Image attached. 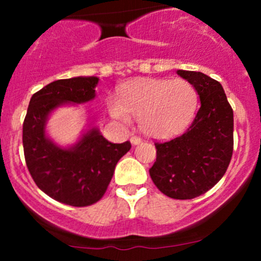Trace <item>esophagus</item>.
Instances as JSON below:
<instances>
[{"instance_id":"34e87169","label":"esophagus","mask_w":261,"mask_h":261,"mask_svg":"<svg viewBox=\"0 0 261 261\" xmlns=\"http://www.w3.org/2000/svg\"><path fill=\"white\" fill-rule=\"evenodd\" d=\"M130 141L133 145H140V143L142 142V139H140V137H137V136H131Z\"/></svg>"}]
</instances>
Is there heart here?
Returning <instances> with one entry per match:
<instances>
[{
	"mask_svg": "<svg viewBox=\"0 0 261 261\" xmlns=\"http://www.w3.org/2000/svg\"><path fill=\"white\" fill-rule=\"evenodd\" d=\"M199 94L182 79H139L122 86L119 99L109 98L108 110L121 124L139 119L147 136L167 140L178 136L195 116Z\"/></svg>",
	"mask_w": 261,
	"mask_h": 261,
	"instance_id": "heart-1",
	"label": "heart"
}]
</instances>
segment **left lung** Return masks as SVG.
Instances as JSON below:
<instances>
[{
	"label": "left lung",
	"mask_w": 261,
	"mask_h": 261,
	"mask_svg": "<svg viewBox=\"0 0 261 261\" xmlns=\"http://www.w3.org/2000/svg\"><path fill=\"white\" fill-rule=\"evenodd\" d=\"M176 73L194 85L201 106L181 136L154 143L157 158L149 175L164 195L188 200L214 188L228 168L233 152V110L216 80L195 71L178 70Z\"/></svg>",
	"instance_id": "1"
}]
</instances>
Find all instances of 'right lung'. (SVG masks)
Wrapping results in <instances>:
<instances>
[{
    "mask_svg": "<svg viewBox=\"0 0 261 261\" xmlns=\"http://www.w3.org/2000/svg\"><path fill=\"white\" fill-rule=\"evenodd\" d=\"M98 81L80 76L49 83L33 94L23 122V148L33 180L51 199L76 207L101 199L116 163L131 148L128 141L109 142L95 126L70 147L56 145L46 135L50 114L65 104L94 99Z\"/></svg>",
    "mask_w": 261,
    "mask_h": 261,
    "instance_id": "1",
    "label": "right lung"
}]
</instances>
